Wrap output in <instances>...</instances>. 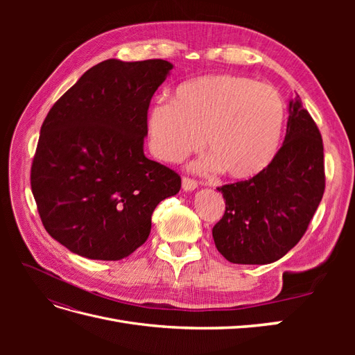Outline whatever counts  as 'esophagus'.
I'll list each match as a JSON object with an SVG mask.
<instances>
[{"label": "esophagus", "mask_w": 355, "mask_h": 355, "mask_svg": "<svg viewBox=\"0 0 355 355\" xmlns=\"http://www.w3.org/2000/svg\"><path fill=\"white\" fill-rule=\"evenodd\" d=\"M197 187H198L197 180L187 178V176L182 179V188H184V191H194Z\"/></svg>", "instance_id": "obj_1"}]
</instances>
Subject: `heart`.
<instances>
[{
    "label": "heart",
    "mask_w": 355,
    "mask_h": 355,
    "mask_svg": "<svg viewBox=\"0 0 355 355\" xmlns=\"http://www.w3.org/2000/svg\"><path fill=\"white\" fill-rule=\"evenodd\" d=\"M286 123V103L271 85L232 73L180 84L171 101H157L146 115L153 155L178 163L200 149L209 153L196 170H222L247 180L272 163Z\"/></svg>",
    "instance_id": "obj_1"
}]
</instances>
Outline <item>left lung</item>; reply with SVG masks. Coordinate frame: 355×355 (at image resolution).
<instances>
[{
	"mask_svg": "<svg viewBox=\"0 0 355 355\" xmlns=\"http://www.w3.org/2000/svg\"><path fill=\"white\" fill-rule=\"evenodd\" d=\"M324 188L323 139L296 96L272 163L249 180L218 188L225 213L211 231L216 249L232 263L278 261L304 237Z\"/></svg>",
	"mask_w": 355,
	"mask_h": 355,
	"instance_id": "obj_1",
	"label": "left lung"
}]
</instances>
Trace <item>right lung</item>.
<instances>
[{
  "label": "right lung",
  "mask_w": 355,
  "mask_h": 355,
  "mask_svg": "<svg viewBox=\"0 0 355 355\" xmlns=\"http://www.w3.org/2000/svg\"><path fill=\"white\" fill-rule=\"evenodd\" d=\"M173 68L163 59L103 60L51 106L31 167L40 218L72 253L120 261L151 232L180 176L145 157L146 115Z\"/></svg>",
  "instance_id": "right-lung-1"
}]
</instances>
